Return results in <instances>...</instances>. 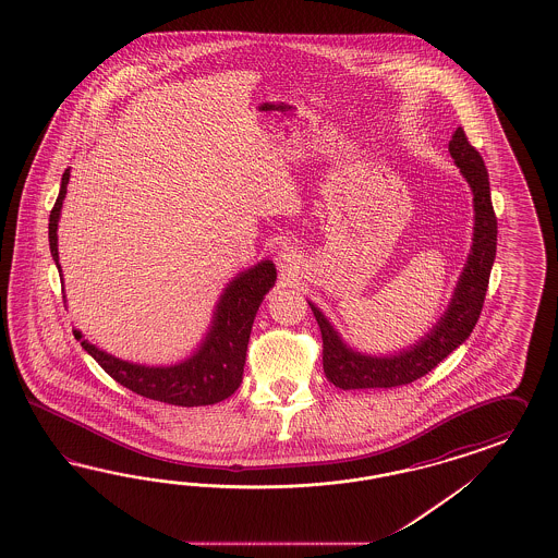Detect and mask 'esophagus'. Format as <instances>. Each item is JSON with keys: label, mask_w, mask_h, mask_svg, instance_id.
<instances>
[{"label": "esophagus", "mask_w": 558, "mask_h": 558, "mask_svg": "<svg viewBox=\"0 0 558 558\" xmlns=\"http://www.w3.org/2000/svg\"><path fill=\"white\" fill-rule=\"evenodd\" d=\"M299 264H301V259H299L296 250H292V247H282L278 255H276V266H278V270L282 271V276H287V278L296 274Z\"/></svg>", "instance_id": "obj_1"}]
</instances>
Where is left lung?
Wrapping results in <instances>:
<instances>
[{
  "label": "left lung",
  "mask_w": 558,
  "mask_h": 558,
  "mask_svg": "<svg viewBox=\"0 0 558 558\" xmlns=\"http://www.w3.org/2000/svg\"><path fill=\"white\" fill-rule=\"evenodd\" d=\"M448 151L473 190L474 204L473 247L458 278L448 311L415 345L395 355H366L348 348L322 311L308 303L322 329L323 371L327 380L339 389H392L409 385L434 371L446 355L452 354L473 333L495 262L497 217L490 203L485 161L469 143L462 126L448 143Z\"/></svg>",
  "instance_id": "8db88e82"
}]
</instances>
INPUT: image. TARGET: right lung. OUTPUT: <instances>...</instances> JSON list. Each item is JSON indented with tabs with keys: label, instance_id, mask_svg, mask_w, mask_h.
<instances>
[{
	"label": "right lung",
	"instance_id": "right-lung-1",
	"mask_svg": "<svg viewBox=\"0 0 558 558\" xmlns=\"http://www.w3.org/2000/svg\"><path fill=\"white\" fill-rule=\"evenodd\" d=\"M68 184L69 169H65L49 219V245L59 271L61 266L57 252V225L68 194ZM274 282L276 268L270 259H264L254 268L235 276L220 294L213 325L201 348L187 360L173 366L133 364L101 352L94 343L82 339L80 331L73 333L75 338L82 339V348L100 364L106 374H110L122 387L136 395L168 405H215L231 397L243 380V366L255 313Z\"/></svg>",
	"mask_w": 558,
	"mask_h": 558
}]
</instances>
